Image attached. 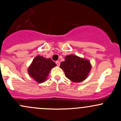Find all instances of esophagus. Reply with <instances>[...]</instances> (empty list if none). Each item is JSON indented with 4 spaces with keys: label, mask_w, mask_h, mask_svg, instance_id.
<instances>
[{
    "label": "esophagus",
    "mask_w": 121,
    "mask_h": 121,
    "mask_svg": "<svg viewBox=\"0 0 121 121\" xmlns=\"http://www.w3.org/2000/svg\"><path fill=\"white\" fill-rule=\"evenodd\" d=\"M56 64H57V66H59L60 64V62L58 61H57L56 62Z\"/></svg>",
    "instance_id": "1"
}]
</instances>
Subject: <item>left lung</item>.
Returning a JSON list of instances; mask_svg holds the SVG:
<instances>
[{"label":"left lung","mask_w":121,"mask_h":121,"mask_svg":"<svg viewBox=\"0 0 121 121\" xmlns=\"http://www.w3.org/2000/svg\"><path fill=\"white\" fill-rule=\"evenodd\" d=\"M60 67L64 71L67 78L78 83L86 79L91 71V65L87 60L70 54L65 57V61L61 63Z\"/></svg>","instance_id":"left-lung-1"}]
</instances>
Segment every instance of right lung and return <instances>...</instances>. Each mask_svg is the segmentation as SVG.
<instances>
[{"mask_svg": "<svg viewBox=\"0 0 121 121\" xmlns=\"http://www.w3.org/2000/svg\"><path fill=\"white\" fill-rule=\"evenodd\" d=\"M56 66V64L51 58L38 56L33 60L28 69V72L35 81L38 83H42L46 80L52 68Z\"/></svg>", "mask_w": 121, "mask_h": 121, "instance_id": "obj_1", "label": "right lung"}]
</instances>
